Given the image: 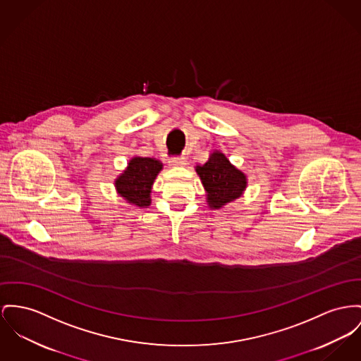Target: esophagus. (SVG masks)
Masks as SVG:
<instances>
[{"mask_svg":"<svg viewBox=\"0 0 361 361\" xmlns=\"http://www.w3.org/2000/svg\"><path fill=\"white\" fill-rule=\"evenodd\" d=\"M169 164L172 167H183V166H186V159L185 157H172V159H169Z\"/></svg>","mask_w":361,"mask_h":361,"instance_id":"1","label":"esophagus"}]
</instances>
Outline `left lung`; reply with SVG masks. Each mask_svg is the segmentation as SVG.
I'll use <instances>...</instances> for the list:
<instances>
[{"label": "left lung", "instance_id": "1", "mask_svg": "<svg viewBox=\"0 0 361 361\" xmlns=\"http://www.w3.org/2000/svg\"><path fill=\"white\" fill-rule=\"evenodd\" d=\"M194 169L205 189L207 204L211 209H220L235 201L247 188V176L220 150H214L204 164H197Z\"/></svg>", "mask_w": 361, "mask_h": 361}]
</instances>
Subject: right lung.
Masks as SVG:
<instances>
[{
  "label": "right lung",
  "instance_id": "right-lung-1",
  "mask_svg": "<svg viewBox=\"0 0 361 361\" xmlns=\"http://www.w3.org/2000/svg\"><path fill=\"white\" fill-rule=\"evenodd\" d=\"M163 169V163L154 157H133L126 169L115 179V189L127 204L147 208L152 204V188Z\"/></svg>",
  "mask_w": 361,
  "mask_h": 361
}]
</instances>
